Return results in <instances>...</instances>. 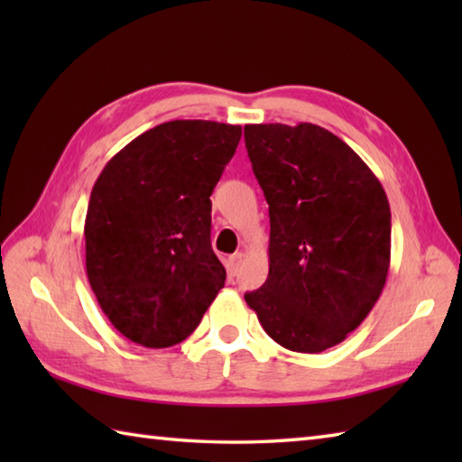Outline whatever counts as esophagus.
Returning <instances> with one entry per match:
<instances>
[{
	"label": "esophagus",
	"mask_w": 462,
	"mask_h": 462,
	"mask_svg": "<svg viewBox=\"0 0 462 462\" xmlns=\"http://www.w3.org/2000/svg\"><path fill=\"white\" fill-rule=\"evenodd\" d=\"M244 256H246V254H244V252H236V254H232V256L228 258V272H230V273H236V272L240 270L242 262H244Z\"/></svg>",
	"instance_id": "esophagus-1"
}]
</instances>
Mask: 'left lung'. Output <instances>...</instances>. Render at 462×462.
<instances>
[{
  "label": "left lung",
  "mask_w": 462,
  "mask_h": 462,
  "mask_svg": "<svg viewBox=\"0 0 462 462\" xmlns=\"http://www.w3.org/2000/svg\"><path fill=\"white\" fill-rule=\"evenodd\" d=\"M270 206L268 280L244 300L282 347L319 353L359 328L391 262L387 194L339 136L318 125L244 126Z\"/></svg>",
  "instance_id": "1"
}]
</instances>
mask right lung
<instances>
[{
	"mask_svg": "<svg viewBox=\"0 0 462 462\" xmlns=\"http://www.w3.org/2000/svg\"><path fill=\"white\" fill-rule=\"evenodd\" d=\"M240 125L171 121L105 164L85 218L87 278L126 339L176 346L224 288L210 246V194L236 152Z\"/></svg>",
	"mask_w": 462,
	"mask_h": 462,
	"instance_id": "1",
	"label": "right lung"
}]
</instances>
